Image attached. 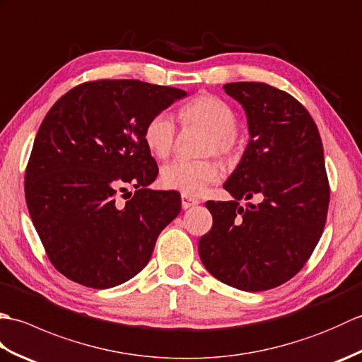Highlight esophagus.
I'll use <instances>...</instances> for the list:
<instances>
[{"label": "esophagus", "mask_w": 362, "mask_h": 362, "mask_svg": "<svg viewBox=\"0 0 362 362\" xmlns=\"http://www.w3.org/2000/svg\"><path fill=\"white\" fill-rule=\"evenodd\" d=\"M197 204H199V201H197L196 197L182 194V209H183V210H187V209H189V206L197 205Z\"/></svg>", "instance_id": "34e87169"}]
</instances>
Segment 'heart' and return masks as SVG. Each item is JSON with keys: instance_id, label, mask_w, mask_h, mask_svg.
Masks as SVG:
<instances>
[{"instance_id": "obj_1", "label": "heart", "mask_w": 362, "mask_h": 362, "mask_svg": "<svg viewBox=\"0 0 362 362\" xmlns=\"http://www.w3.org/2000/svg\"><path fill=\"white\" fill-rule=\"evenodd\" d=\"M179 119L185 129L205 130L201 156L230 158L236 149L238 117L235 110L218 96L201 95L183 104ZM146 148L158 160L171 156L175 148L177 129L168 113H157L143 130ZM221 179V168L211 160H175L161 168V183L168 189L187 196H199Z\"/></svg>"}]
</instances>
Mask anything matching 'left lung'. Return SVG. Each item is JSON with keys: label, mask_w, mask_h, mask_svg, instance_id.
Returning <instances> with one entry per match:
<instances>
[{"label": "left lung", "mask_w": 362, "mask_h": 362, "mask_svg": "<svg viewBox=\"0 0 362 362\" xmlns=\"http://www.w3.org/2000/svg\"><path fill=\"white\" fill-rule=\"evenodd\" d=\"M240 103L250 140L224 183L233 201H209L211 230L199 240L206 271L257 292L291 280L324 232L329 185L316 122L294 96L264 82L226 83ZM258 204L241 207V198Z\"/></svg>", "instance_id": "8db88e82"}]
</instances>
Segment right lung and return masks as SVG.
Wrapping results in <instances>:
<instances>
[{
	"label": "right lung",
	"instance_id": "1",
	"mask_svg": "<svg viewBox=\"0 0 362 362\" xmlns=\"http://www.w3.org/2000/svg\"><path fill=\"white\" fill-rule=\"evenodd\" d=\"M187 91L135 79L71 88L46 113L26 166L25 197L52 266L95 289L118 286L149 263L157 238L180 213L143 140L153 115ZM136 188L126 203L116 196Z\"/></svg>",
	"mask_w": 362,
	"mask_h": 362
}]
</instances>
